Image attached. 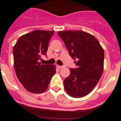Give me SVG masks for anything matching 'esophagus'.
Instances as JSON below:
<instances>
[{
	"label": "esophagus",
	"mask_w": 121,
	"mask_h": 121,
	"mask_svg": "<svg viewBox=\"0 0 121 121\" xmlns=\"http://www.w3.org/2000/svg\"><path fill=\"white\" fill-rule=\"evenodd\" d=\"M57 68H62V66H60V65H57Z\"/></svg>",
	"instance_id": "esophagus-1"
}]
</instances>
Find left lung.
I'll list each match as a JSON object with an SVG mask.
<instances>
[{"label":"left lung","instance_id":"8db88e82","mask_svg":"<svg viewBox=\"0 0 121 121\" xmlns=\"http://www.w3.org/2000/svg\"><path fill=\"white\" fill-rule=\"evenodd\" d=\"M61 37L77 68H70L64 81L65 90L73 98L84 97L93 90L104 70V51L98 39L83 31H60Z\"/></svg>","mask_w":121,"mask_h":121}]
</instances>
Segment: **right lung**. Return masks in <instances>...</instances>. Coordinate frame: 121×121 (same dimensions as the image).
<instances>
[{
  "instance_id": "right-lung-1",
  "label": "right lung",
  "mask_w": 121,
  "mask_h": 121,
  "mask_svg": "<svg viewBox=\"0 0 121 121\" xmlns=\"http://www.w3.org/2000/svg\"><path fill=\"white\" fill-rule=\"evenodd\" d=\"M53 31L35 30L21 36L13 48L14 64L18 79L27 91L42 93L47 90L56 73L55 65L42 64Z\"/></svg>"
}]
</instances>
